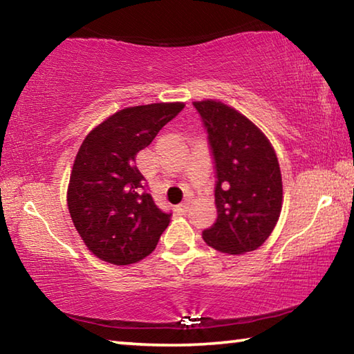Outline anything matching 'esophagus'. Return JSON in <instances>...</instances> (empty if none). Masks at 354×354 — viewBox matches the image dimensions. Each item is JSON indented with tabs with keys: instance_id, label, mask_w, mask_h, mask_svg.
<instances>
[{
	"instance_id": "1",
	"label": "esophagus",
	"mask_w": 354,
	"mask_h": 354,
	"mask_svg": "<svg viewBox=\"0 0 354 354\" xmlns=\"http://www.w3.org/2000/svg\"><path fill=\"white\" fill-rule=\"evenodd\" d=\"M176 209H178V212H187V209H189V203H187V201H184V203H181V205H179Z\"/></svg>"
}]
</instances>
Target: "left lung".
Masks as SVG:
<instances>
[{"mask_svg":"<svg viewBox=\"0 0 354 354\" xmlns=\"http://www.w3.org/2000/svg\"><path fill=\"white\" fill-rule=\"evenodd\" d=\"M207 131L215 164L217 221L203 231L209 247L242 254L259 248L277 226L283 179L266 134L221 101H194Z\"/></svg>","mask_w":354,"mask_h":354,"instance_id":"8db88e82","label":"left lung"}]
</instances>
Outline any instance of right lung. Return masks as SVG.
<instances>
[{"label":"right lung","instance_id":"right-lung-1","mask_svg":"<svg viewBox=\"0 0 354 354\" xmlns=\"http://www.w3.org/2000/svg\"><path fill=\"white\" fill-rule=\"evenodd\" d=\"M184 109V103L127 107L84 139L70 175V217L92 253L115 266L147 257L170 223L143 187L136 156Z\"/></svg>","mask_w":354,"mask_h":354}]
</instances>
